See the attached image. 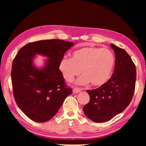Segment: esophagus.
<instances>
[{
    "label": "esophagus",
    "mask_w": 146,
    "mask_h": 146,
    "mask_svg": "<svg viewBox=\"0 0 146 146\" xmlns=\"http://www.w3.org/2000/svg\"><path fill=\"white\" fill-rule=\"evenodd\" d=\"M81 90H82V89L78 88H74L73 89V92L75 94H78V93L80 92Z\"/></svg>",
    "instance_id": "1"
}]
</instances>
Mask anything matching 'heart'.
Here are the masks:
<instances>
[{
  "mask_svg": "<svg viewBox=\"0 0 146 146\" xmlns=\"http://www.w3.org/2000/svg\"><path fill=\"white\" fill-rule=\"evenodd\" d=\"M114 63V56L110 50L85 46L74 52L72 58L63 57L60 61L59 69L69 82L82 72L83 75L76 81L78 84L90 82L94 86H98L108 80Z\"/></svg>",
  "mask_w": 146,
  "mask_h": 146,
  "instance_id": "heart-1",
  "label": "heart"
}]
</instances>
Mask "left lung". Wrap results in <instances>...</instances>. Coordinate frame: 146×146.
Returning <instances> with one entry per match:
<instances>
[{"mask_svg":"<svg viewBox=\"0 0 146 146\" xmlns=\"http://www.w3.org/2000/svg\"><path fill=\"white\" fill-rule=\"evenodd\" d=\"M115 52L114 72L98 88L88 90L90 102L83 108L85 115L94 122L109 121L129 104L135 90L136 70L125 50L111 44Z\"/></svg>","mask_w":146,"mask_h":146,"instance_id":"1","label":"left lung"}]
</instances>
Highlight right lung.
<instances>
[{
	"instance_id": "add662e5",
	"label": "right lung",
	"mask_w": 146,
	"mask_h": 146,
	"mask_svg": "<svg viewBox=\"0 0 146 146\" xmlns=\"http://www.w3.org/2000/svg\"><path fill=\"white\" fill-rule=\"evenodd\" d=\"M74 44L58 39L44 40L27 44L18 52L11 71L14 97L19 108L32 120H50L72 94L60 70L59 63ZM36 54L48 58L41 69L33 63Z\"/></svg>"
}]
</instances>
